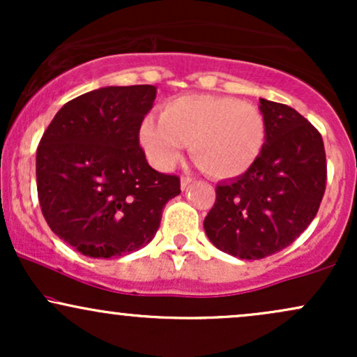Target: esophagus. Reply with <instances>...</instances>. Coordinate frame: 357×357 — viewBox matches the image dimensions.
<instances>
[{"mask_svg": "<svg viewBox=\"0 0 357 357\" xmlns=\"http://www.w3.org/2000/svg\"><path fill=\"white\" fill-rule=\"evenodd\" d=\"M192 183V178H190V176H183L181 178V190H186L188 186Z\"/></svg>", "mask_w": 357, "mask_h": 357, "instance_id": "34e87169", "label": "esophagus"}]
</instances>
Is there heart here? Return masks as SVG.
I'll return each instance as SVG.
<instances>
[{"label":"heart","mask_w":357,"mask_h":357,"mask_svg":"<svg viewBox=\"0 0 357 357\" xmlns=\"http://www.w3.org/2000/svg\"><path fill=\"white\" fill-rule=\"evenodd\" d=\"M264 114L253 104L223 96H181L166 102L161 119L146 117L139 142L147 161L169 171L190 142L192 158L215 178H238L265 144Z\"/></svg>","instance_id":"obj_1"}]
</instances>
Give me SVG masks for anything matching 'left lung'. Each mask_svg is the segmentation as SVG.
<instances>
[{"label": "left lung", "mask_w": 357, "mask_h": 357, "mask_svg": "<svg viewBox=\"0 0 357 357\" xmlns=\"http://www.w3.org/2000/svg\"><path fill=\"white\" fill-rule=\"evenodd\" d=\"M265 144L245 174L216 184L204 231L216 248L258 260L289 247L317 215L326 191L321 134L296 109L260 99Z\"/></svg>", "instance_id": "1"}]
</instances>
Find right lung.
<instances>
[{"label": "right lung", "mask_w": 357, "mask_h": 357, "mask_svg": "<svg viewBox=\"0 0 357 357\" xmlns=\"http://www.w3.org/2000/svg\"><path fill=\"white\" fill-rule=\"evenodd\" d=\"M154 85L102 87L61 107L36 149V190L52 231L82 255L122 257L146 247L178 176L146 161L139 127Z\"/></svg>", "instance_id": "obj_1"}]
</instances>
